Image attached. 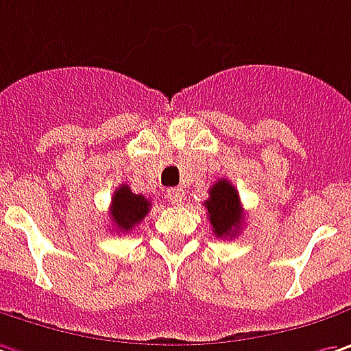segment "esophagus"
Instances as JSON below:
<instances>
[{"label":"esophagus","instance_id":"1","mask_svg":"<svg viewBox=\"0 0 351 351\" xmlns=\"http://www.w3.org/2000/svg\"><path fill=\"white\" fill-rule=\"evenodd\" d=\"M167 198H169V202H173V204H182L184 202V191L182 189H169L167 191Z\"/></svg>","mask_w":351,"mask_h":351}]
</instances>
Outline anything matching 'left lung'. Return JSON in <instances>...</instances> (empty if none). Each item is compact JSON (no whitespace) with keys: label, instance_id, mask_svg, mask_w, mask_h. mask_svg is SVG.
I'll return each mask as SVG.
<instances>
[{"label":"left lung","instance_id":"obj_1","mask_svg":"<svg viewBox=\"0 0 351 351\" xmlns=\"http://www.w3.org/2000/svg\"><path fill=\"white\" fill-rule=\"evenodd\" d=\"M212 230L218 237H236L243 223V210L239 194L230 180H218L210 189V198L204 202Z\"/></svg>","mask_w":351,"mask_h":351}]
</instances>
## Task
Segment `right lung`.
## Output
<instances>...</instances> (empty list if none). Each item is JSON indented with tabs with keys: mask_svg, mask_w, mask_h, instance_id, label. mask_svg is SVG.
I'll return each mask as SVG.
<instances>
[{
	"mask_svg": "<svg viewBox=\"0 0 351 351\" xmlns=\"http://www.w3.org/2000/svg\"><path fill=\"white\" fill-rule=\"evenodd\" d=\"M151 210V202L145 196L131 192L128 184L117 186L112 196V221L115 230L128 234L145 218Z\"/></svg>",
	"mask_w": 351,
	"mask_h": 351,
	"instance_id": "right-lung-1",
	"label": "right lung"
}]
</instances>
